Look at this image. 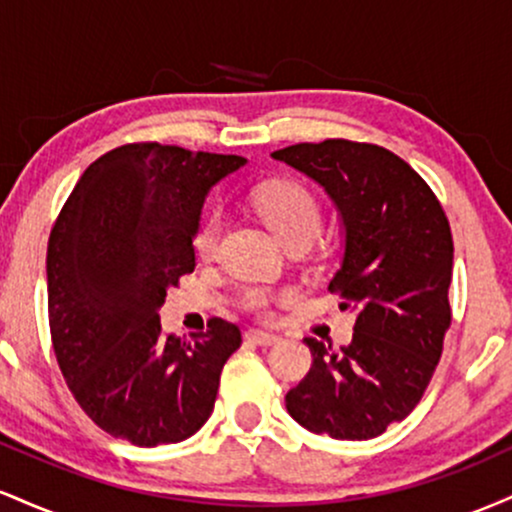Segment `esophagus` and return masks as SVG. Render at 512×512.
Masks as SVG:
<instances>
[{"label": "esophagus", "instance_id": "34e87169", "mask_svg": "<svg viewBox=\"0 0 512 512\" xmlns=\"http://www.w3.org/2000/svg\"><path fill=\"white\" fill-rule=\"evenodd\" d=\"M245 339H248V342H252V344H257V346H272V344L279 342V337H276V334L260 332V330L245 332Z\"/></svg>", "mask_w": 512, "mask_h": 512}]
</instances>
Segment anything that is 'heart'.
I'll list each match as a JSON object with an SVG mask.
<instances>
[{"instance_id":"1","label":"heart","mask_w":512,"mask_h":512,"mask_svg":"<svg viewBox=\"0 0 512 512\" xmlns=\"http://www.w3.org/2000/svg\"><path fill=\"white\" fill-rule=\"evenodd\" d=\"M252 204L267 226L279 236L284 245L310 243L322 226L320 202L303 182L298 180H267L252 192ZM221 236V214L209 211L199 221L195 238V252L199 257H211L216 252ZM243 308L250 313L267 317L272 310V296L264 289H252L243 296Z\"/></svg>"}]
</instances>
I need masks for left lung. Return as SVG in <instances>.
Returning a JSON list of instances; mask_svg holds the SVG:
<instances>
[{"label": "left lung", "mask_w": 512, "mask_h": 512, "mask_svg": "<svg viewBox=\"0 0 512 512\" xmlns=\"http://www.w3.org/2000/svg\"><path fill=\"white\" fill-rule=\"evenodd\" d=\"M276 161L320 182L346 228L330 293L356 310L349 346L305 337L308 375L286 395L298 424L368 440L407 419L443 354L452 310V233L428 182L383 146L349 139L293 144Z\"/></svg>", "instance_id": "1"}]
</instances>
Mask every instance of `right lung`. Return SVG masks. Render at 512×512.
<instances>
[{"mask_svg": "<svg viewBox=\"0 0 512 512\" xmlns=\"http://www.w3.org/2000/svg\"><path fill=\"white\" fill-rule=\"evenodd\" d=\"M243 156L137 142L84 170L48 240L52 349L79 407L139 448L195 436L214 411L240 330L211 317L192 342L163 334L158 308L195 272L209 187Z\"/></svg>", "mask_w": 512, "mask_h": 512, "instance_id": "obj_1", "label": "right lung"}]
</instances>
